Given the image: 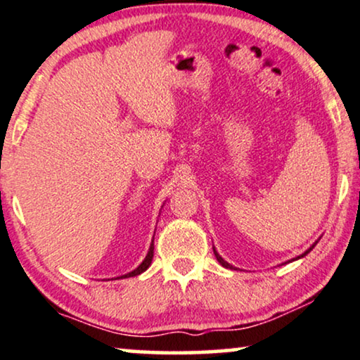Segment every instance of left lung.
<instances>
[{
    "label": "left lung",
    "mask_w": 360,
    "mask_h": 360,
    "mask_svg": "<svg viewBox=\"0 0 360 360\" xmlns=\"http://www.w3.org/2000/svg\"><path fill=\"white\" fill-rule=\"evenodd\" d=\"M317 241H319V240H317ZM317 241H316V243H312V246H309V248H307V250L304 251V253H302V255H300V256H296V258H292V259H289V261H286V263H291V261H296V259H301V258H304V256H306L307 253H309V251H311L312 248H314V246L317 245ZM213 253H214V256H217L218 263H220V264L223 266V268H228V269H236V268H235V266H231L230 263H226V261H225V259H223L220 255H218V251H217V250H214V246H213Z\"/></svg>",
    "instance_id": "8db88e82"
}]
</instances>
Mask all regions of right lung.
<instances>
[{"instance_id":"add662e5","label":"right lung","mask_w":360,"mask_h":360,"mask_svg":"<svg viewBox=\"0 0 360 360\" xmlns=\"http://www.w3.org/2000/svg\"><path fill=\"white\" fill-rule=\"evenodd\" d=\"M152 258H153V241L150 243V248H148V253H147V256H146V259L142 261V263H140L137 268L134 269V271H130V273H127V274H124V276H120V278H132V276H139L140 273H143L146 271V269L148 268V266L152 264Z\"/></svg>"}]
</instances>
